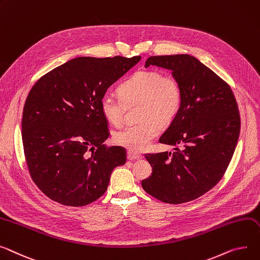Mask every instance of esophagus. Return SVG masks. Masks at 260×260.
Masks as SVG:
<instances>
[{
	"mask_svg": "<svg viewBox=\"0 0 260 260\" xmlns=\"http://www.w3.org/2000/svg\"><path fill=\"white\" fill-rule=\"evenodd\" d=\"M127 159H128L129 161L140 160V159H142V154H140V153H137V152H134V151H131V150H128V151H127Z\"/></svg>",
	"mask_w": 260,
	"mask_h": 260,
	"instance_id": "1",
	"label": "esophagus"
}]
</instances>
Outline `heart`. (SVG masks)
<instances>
[{"label":"heart","instance_id":"heart-1","mask_svg":"<svg viewBox=\"0 0 260 260\" xmlns=\"http://www.w3.org/2000/svg\"><path fill=\"white\" fill-rule=\"evenodd\" d=\"M119 97L111 93L102 96L100 109L110 122L122 124L125 107L138 105V122L114 134V141L131 151H143L157 136L160 126H166L180 111L183 92L179 80L158 71H138L118 89Z\"/></svg>","mask_w":260,"mask_h":260}]
</instances>
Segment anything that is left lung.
<instances>
[{"label": "left lung", "mask_w": 260, "mask_h": 260, "mask_svg": "<svg viewBox=\"0 0 260 260\" xmlns=\"http://www.w3.org/2000/svg\"><path fill=\"white\" fill-rule=\"evenodd\" d=\"M149 66L171 70L182 86L180 111L159 139L181 148L145 154L152 174L141 185L161 202L183 204L209 191L226 172L240 131L238 106L230 85L193 56H150Z\"/></svg>", "instance_id": "obj_1"}]
</instances>
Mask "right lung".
Masks as SVG:
<instances>
[{
    "label": "right lung",
    "mask_w": 260,
    "mask_h": 260,
    "mask_svg": "<svg viewBox=\"0 0 260 260\" xmlns=\"http://www.w3.org/2000/svg\"><path fill=\"white\" fill-rule=\"evenodd\" d=\"M141 56L77 57L43 75L23 110L22 139L32 181L52 201L89 205L107 191L125 148L108 146L100 100Z\"/></svg>",
    "instance_id": "obj_1"
}]
</instances>
